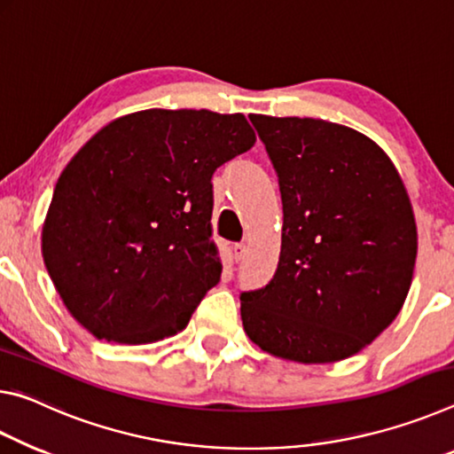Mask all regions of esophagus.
<instances>
[{
    "label": "esophagus",
    "mask_w": 454,
    "mask_h": 454,
    "mask_svg": "<svg viewBox=\"0 0 454 454\" xmlns=\"http://www.w3.org/2000/svg\"><path fill=\"white\" fill-rule=\"evenodd\" d=\"M245 251H247V247H245V243H235V247H233L235 262H241V259L245 257Z\"/></svg>",
    "instance_id": "1"
}]
</instances>
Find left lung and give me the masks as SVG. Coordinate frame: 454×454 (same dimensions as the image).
Instances as JSON below:
<instances>
[{
    "instance_id": "left-lung-1",
    "label": "left lung",
    "mask_w": 454,
    "mask_h": 454,
    "mask_svg": "<svg viewBox=\"0 0 454 454\" xmlns=\"http://www.w3.org/2000/svg\"><path fill=\"white\" fill-rule=\"evenodd\" d=\"M278 173V270L241 294L263 352L301 364L358 354L395 322L416 262V223L398 170L374 140L336 122L251 114Z\"/></svg>"
}]
</instances>
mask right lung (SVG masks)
<instances>
[{
    "mask_svg": "<svg viewBox=\"0 0 454 454\" xmlns=\"http://www.w3.org/2000/svg\"><path fill=\"white\" fill-rule=\"evenodd\" d=\"M255 145L243 114L143 110L104 126L59 175L42 231L51 281L98 340L187 328L221 279L213 173Z\"/></svg>",
    "mask_w": 454,
    "mask_h": 454,
    "instance_id": "right-lung-1",
    "label": "right lung"
}]
</instances>
